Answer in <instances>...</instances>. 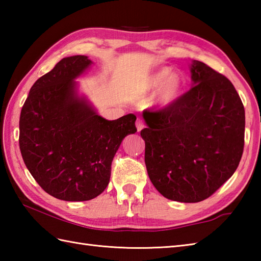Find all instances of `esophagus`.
<instances>
[{
	"label": "esophagus",
	"instance_id": "34e87169",
	"mask_svg": "<svg viewBox=\"0 0 261 261\" xmlns=\"http://www.w3.org/2000/svg\"><path fill=\"white\" fill-rule=\"evenodd\" d=\"M136 125H137V130L141 131L143 127H145V122H143V120L141 119H138L136 122Z\"/></svg>",
	"mask_w": 261,
	"mask_h": 261
}]
</instances>
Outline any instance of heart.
I'll use <instances>...</instances> for the list:
<instances>
[{
	"label": "heart",
	"instance_id": "1",
	"mask_svg": "<svg viewBox=\"0 0 261 261\" xmlns=\"http://www.w3.org/2000/svg\"><path fill=\"white\" fill-rule=\"evenodd\" d=\"M182 87L184 79L179 73H170L169 67H162L142 80L139 85V92L143 95H150L158 89L156 104L159 108H168L179 98Z\"/></svg>",
	"mask_w": 261,
	"mask_h": 261
}]
</instances>
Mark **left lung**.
<instances>
[{
  "label": "left lung",
  "mask_w": 261,
  "mask_h": 261,
  "mask_svg": "<svg viewBox=\"0 0 261 261\" xmlns=\"http://www.w3.org/2000/svg\"><path fill=\"white\" fill-rule=\"evenodd\" d=\"M192 87L167 109L143 112L145 163L166 198L204 201L233 175L245 146V108L232 83L202 62Z\"/></svg>",
  "instance_id": "1"
}]
</instances>
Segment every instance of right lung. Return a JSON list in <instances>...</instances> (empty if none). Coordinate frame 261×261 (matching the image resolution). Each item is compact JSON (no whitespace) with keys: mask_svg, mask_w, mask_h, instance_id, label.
I'll use <instances>...</instances> for the list:
<instances>
[{"mask_svg":"<svg viewBox=\"0 0 261 261\" xmlns=\"http://www.w3.org/2000/svg\"><path fill=\"white\" fill-rule=\"evenodd\" d=\"M92 64L82 55L63 58L33 84L21 110L23 162L42 190L63 201L98 196L122 140L137 132L135 114L109 121L79 94L75 80Z\"/></svg>","mask_w":261,"mask_h":261,"instance_id":"1","label":"right lung"}]
</instances>
